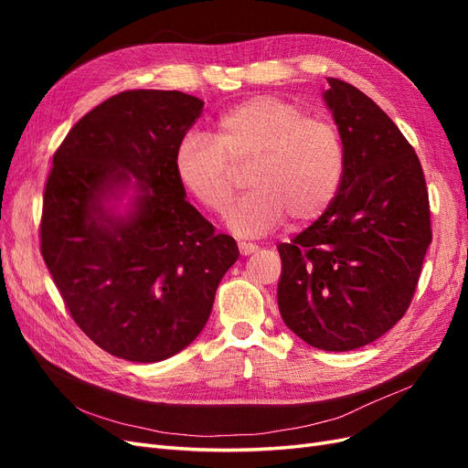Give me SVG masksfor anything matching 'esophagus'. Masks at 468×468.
Masks as SVG:
<instances>
[{"mask_svg": "<svg viewBox=\"0 0 468 468\" xmlns=\"http://www.w3.org/2000/svg\"><path fill=\"white\" fill-rule=\"evenodd\" d=\"M238 250H239V253H242V256H251V253L258 251V246L256 244H248V242H239Z\"/></svg>", "mask_w": 468, "mask_h": 468, "instance_id": "esophagus-1", "label": "esophagus"}]
</instances>
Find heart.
I'll return each mask as SVG.
<instances>
[{
  "label": "heart",
  "mask_w": 468,
  "mask_h": 468,
  "mask_svg": "<svg viewBox=\"0 0 468 468\" xmlns=\"http://www.w3.org/2000/svg\"><path fill=\"white\" fill-rule=\"evenodd\" d=\"M251 191L230 212V229L263 236L289 218H320L342 187L346 152L337 126L273 95L251 97L217 121L215 138L187 134L176 148L179 183L212 215L229 212L236 169L248 167Z\"/></svg>",
  "instance_id": "1"
}]
</instances>
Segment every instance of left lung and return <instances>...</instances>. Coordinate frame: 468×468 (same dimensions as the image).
<instances>
[{
    "label": "left lung",
    "instance_id": "8db88e82",
    "mask_svg": "<svg viewBox=\"0 0 468 468\" xmlns=\"http://www.w3.org/2000/svg\"><path fill=\"white\" fill-rule=\"evenodd\" d=\"M324 93L344 140L342 187L324 215L279 244L282 322L308 346L351 351L375 342L412 303L431 244L418 155L390 117L351 83Z\"/></svg>",
    "mask_w": 468,
    "mask_h": 468
}]
</instances>
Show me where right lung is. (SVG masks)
I'll list each match as a JSON object with an SVG mask.
<instances>
[{"label": "right lung", "instance_id": "right-lung-1", "mask_svg": "<svg viewBox=\"0 0 468 468\" xmlns=\"http://www.w3.org/2000/svg\"><path fill=\"white\" fill-rule=\"evenodd\" d=\"M203 105L181 91H122L81 117L54 152L42 260L80 330L126 361H164L187 347L239 256L236 239L186 201L176 176V148ZM129 185L133 212L115 218L104 203Z\"/></svg>", "mask_w": 468, "mask_h": 468}]
</instances>
